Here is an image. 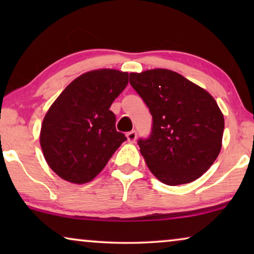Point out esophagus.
I'll use <instances>...</instances> for the list:
<instances>
[{
    "mask_svg": "<svg viewBox=\"0 0 254 254\" xmlns=\"http://www.w3.org/2000/svg\"><path fill=\"white\" fill-rule=\"evenodd\" d=\"M126 136H127V141L129 142V143H135V141H136V137H137V134L135 130H131V131H129V133L126 134Z\"/></svg>",
    "mask_w": 254,
    "mask_h": 254,
    "instance_id": "1",
    "label": "esophagus"
}]
</instances>
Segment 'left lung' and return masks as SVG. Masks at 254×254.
<instances>
[{
  "instance_id": "1",
  "label": "left lung",
  "mask_w": 254,
  "mask_h": 254,
  "mask_svg": "<svg viewBox=\"0 0 254 254\" xmlns=\"http://www.w3.org/2000/svg\"><path fill=\"white\" fill-rule=\"evenodd\" d=\"M129 83L152 116L150 137L138 141L152 175L169 186L200 178L222 148L224 117L216 100L169 69L130 72Z\"/></svg>"
}]
</instances>
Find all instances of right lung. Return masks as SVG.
I'll use <instances>...</instances> for the list:
<instances>
[{"mask_svg":"<svg viewBox=\"0 0 254 254\" xmlns=\"http://www.w3.org/2000/svg\"><path fill=\"white\" fill-rule=\"evenodd\" d=\"M128 84V72L97 69L75 78L54 100L40 129L47 164L72 184L91 182L126 140L110 110Z\"/></svg>","mask_w":254,"mask_h":254,"instance_id":"obj_1","label":"right lung"}]
</instances>
